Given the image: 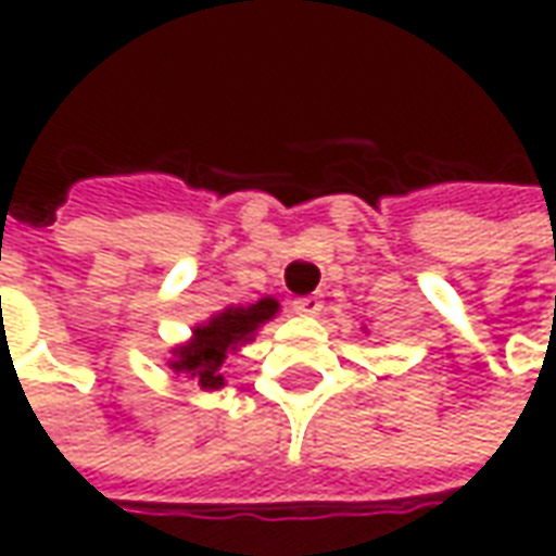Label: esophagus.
I'll list each match as a JSON object with an SVG mask.
<instances>
[{"mask_svg": "<svg viewBox=\"0 0 556 556\" xmlns=\"http://www.w3.org/2000/svg\"><path fill=\"white\" fill-rule=\"evenodd\" d=\"M291 309H294L298 315H318L321 313V298H315V294L294 298V301H291Z\"/></svg>", "mask_w": 556, "mask_h": 556, "instance_id": "obj_1", "label": "esophagus"}]
</instances>
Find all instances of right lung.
<instances>
[{
    "instance_id": "obj_1",
    "label": "right lung",
    "mask_w": 556,
    "mask_h": 556,
    "mask_svg": "<svg viewBox=\"0 0 556 556\" xmlns=\"http://www.w3.org/2000/svg\"><path fill=\"white\" fill-rule=\"evenodd\" d=\"M277 298H262L247 306H226L211 315L207 321L195 325L193 337L169 351L166 366L175 375L195 381L199 390H219V387H226V378H223L226 361L231 354H238L243 345H250L262 325L277 318Z\"/></svg>"
}]
</instances>
